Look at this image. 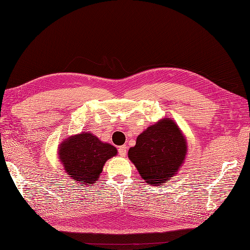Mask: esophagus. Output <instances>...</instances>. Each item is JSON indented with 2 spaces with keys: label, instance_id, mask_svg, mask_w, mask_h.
<instances>
[{
  "label": "esophagus",
  "instance_id": "esophagus-1",
  "mask_svg": "<svg viewBox=\"0 0 250 250\" xmlns=\"http://www.w3.org/2000/svg\"><path fill=\"white\" fill-rule=\"evenodd\" d=\"M118 150H119V154L121 156H125L127 154V146L126 145H123V146L119 147Z\"/></svg>",
  "mask_w": 250,
  "mask_h": 250
}]
</instances>
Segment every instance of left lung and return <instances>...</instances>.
<instances>
[{
  "label": "left lung",
  "instance_id": "8db88e82",
  "mask_svg": "<svg viewBox=\"0 0 250 250\" xmlns=\"http://www.w3.org/2000/svg\"><path fill=\"white\" fill-rule=\"evenodd\" d=\"M187 153L186 135L175 121L163 118L138 135L128 157L148 185L162 186L176 175Z\"/></svg>",
  "mask_w": 250,
  "mask_h": 250
}]
</instances>
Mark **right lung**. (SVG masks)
<instances>
[{
	"label": "right lung",
	"mask_w": 250,
	"mask_h": 250,
	"mask_svg": "<svg viewBox=\"0 0 250 250\" xmlns=\"http://www.w3.org/2000/svg\"><path fill=\"white\" fill-rule=\"evenodd\" d=\"M117 154L115 146L87 131L63 140L57 151L64 172L82 187H92L98 181L105 163Z\"/></svg>",
	"instance_id": "right-lung-1"
}]
</instances>
